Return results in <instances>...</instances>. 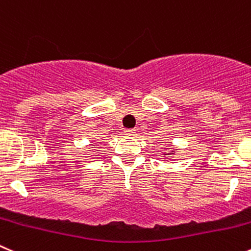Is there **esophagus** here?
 <instances>
[{"label":"esophagus","instance_id":"34e87169","mask_svg":"<svg viewBox=\"0 0 251 251\" xmlns=\"http://www.w3.org/2000/svg\"><path fill=\"white\" fill-rule=\"evenodd\" d=\"M124 134L128 135V137H132V135L135 134V130L134 129H126L124 130Z\"/></svg>","mask_w":251,"mask_h":251}]
</instances>
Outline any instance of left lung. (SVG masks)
Instances as JSON below:
<instances>
[{
  "instance_id": "obj_1",
  "label": "left lung",
  "mask_w": 251,
  "mask_h": 251,
  "mask_svg": "<svg viewBox=\"0 0 251 251\" xmlns=\"http://www.w3.org/2000/svg\"><path fill=\"white\" fill-rule=\"evenodd\" d=\"M168 149H170V148H168ZM175 152H176V151H174V150H171V151H169L168 154H164V156H166V157H164V159H169L168 155H174V154H175Z\"/></svg>"
}]
</instances>
